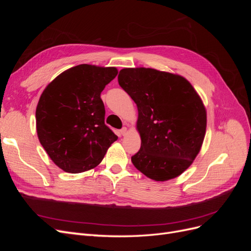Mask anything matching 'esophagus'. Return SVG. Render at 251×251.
<instances>
[{
    "label": "esophagus",
    "mask_w": 251,
    "mask_h": 251,
    "mask_svg": "<svg viewBox=\"0 0 251 251\" xmlns=\"http://www.w3.org/2000/svg\"><path fill=\"white\" fill-rule=\"evenodd\" d=\"M120 134L123 135V136H126V135L127 134V128H126V127H123V128H121V130H120Z\"/></svg>",
    "instance_id": "1"
}]
</instances>
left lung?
Listing matches in <instances>:
<instances>
[{
    "mask_svg": "<svg viewBox=\"0 0 251 251\" xmlns=\"http://www.w3.org/2000/svg\"><path fill=\"white\" fill-rule=\"evenodd\" d=\"M119 86L137 104L141 147L132 157L155 181L176 178L199 154L206 132V109L197 91L178 74L151 68H125Z\"/></svg>",
    "mask_w": 251,
    "mask_h": 251,
    "instance_id": "obj_1",
    "label": "left lung"
}]
</instances>
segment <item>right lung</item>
<instances>
[{
	"instance_id": "obj_1",
	"label": "right lung",
	"mask_w": 251,
	"mask_h": 251,
	"mask_svg": "<svg viewBox=\"0 0 251 251\" xmlns=\"http://www.w3.org/2000/svg\"><path fill=\"white\" fill-rule=\"evenodd\" d=\"M117 73L115 67L82 64L60 73L43 91L35 111L37 137L59 169L92 170L117 140L104 125L100 98Z\"/></svg>"
}]
</instances>
